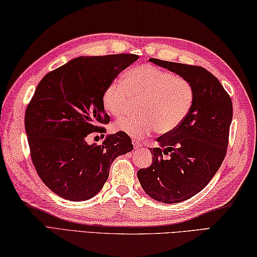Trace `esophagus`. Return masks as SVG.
I'll return each instance as SVG.
<instances>
[{
  "label": "esophagus",
  "instance_id": "1",
  "mask_svg": "<svg viewBox=\"0 0 257 257\" xmlns=\"http://www.w3.org/2000/svg\"><path fill=\"white\" fill-rule=\"evenodd\" d=\"M133 144H134V147H135V149H139V148H141V147H143V145H141L138 140H133Z\"/></svg>",
  "mask_w": 257,
  "mask_h": 257
}]
</instances>
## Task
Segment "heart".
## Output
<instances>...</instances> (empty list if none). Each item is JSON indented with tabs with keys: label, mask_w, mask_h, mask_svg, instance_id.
I'll list each match as a JSON object with an SVG mask.
<instances>
[{
	"label": "heart",
	"mask_w": 257,
	"mask_h": 257,
	"mask_svg": "<svg viewBox=\"0 0 257 257\" xmlns=\"http://www.w3.org/2000/svg\"><path fill=\"white\" fill-rule=\"evenodd\" d=\"M134 100L141 99L137 116H122L113 123L116 132L141 138L157 129L168 134L187 118L194 101V89L188 79L158 68L141 65L113 80L102 94V107L112 117L122 114Z\"/></svg>",
	"instance_id": "1"
}]
</instances>
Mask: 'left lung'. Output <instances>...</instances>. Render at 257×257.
I'll return each mask as SVG.
<instances>
[{
  "label": "left lung",
  "instance_id": "1",
  "mask_svg": "<svg viewBox=\"0 0 257 257\" xmlns=\"http://www.w3.org/2000/svg\"><path fill=\"white\" fill-rule=\"evenodd\" d=\"M149 62L188 79L194 89L187 118L173 132L157 138L159 147L150 149L154 155L151 166L137 173L150 198L162 203H179L203 190L224 160L232 100L219 79L203 67L157 58Z\"/></svg>",
  "mask_w": 257,
  "mask_h": 257
}]
</instances>
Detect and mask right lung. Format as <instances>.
<instances>
[{
	"instance_id": "right-lung-1",
	"label": "right lung",
	"mask_w": 257,
	"mask_h": 257,
	"mask_svg": "<svg viewBox=\"0 0 257 257\" xmlns=\"http://www.w3.org/2000/svg\"><path fill=\"white\" fill-rule=\"evenodd\" d=\"M139 58L134 54L79 56L46 74L26 108L25 132L33 165L54 193L85 201L102 189L118 156L134 150L128 135L106 136L89 145L92 133L103 134L110 121L102 94L113 79Z\"/></svg>"
}]
</instances>
